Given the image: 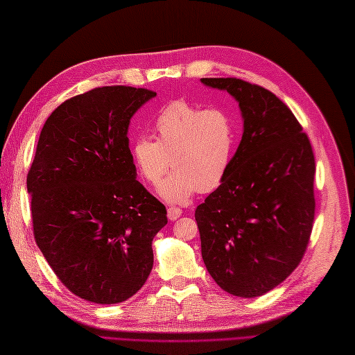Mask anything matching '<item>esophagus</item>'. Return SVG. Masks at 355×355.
<instances>
[{
    "label": "esophagus",
    "mask_w": 355,
    "mask_h": 355,
    "mask_svg": "<svg viewBox=\"0 0 355 355\" xmlns=\"http://www.w3.org/2000/svg\"><path fill=\"white\" fill-rule=\"evenodd\" d=\"M180 216H182V209H178V207H168L167 209V218L170 220H176Z\"/></svg>",
    "instance_id": "1"
}]
</instances>
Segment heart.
<instances>
[{
	"instance_id": "obj_1",
	"label": "heart",
	"mask_w": 355,
	"mask_h": 355,
	"mask_svg": "<svg viewBox=\"0 0 355 355\" xmlns=\"http://www.w3.org/2000/svg\"><path fill=\"white\" fill-rule=\"evenodd\" d=\"M153 128L155 141L137 137L130 153L139 173L153 185L170 164L175 168L158 187L166 201L184 204L197 191L210 192L220 185L235 145V127L227 111L175 101L159 110Z\"/></svg>"
}]
</instances>
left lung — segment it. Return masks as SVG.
Wrapping results in <instances>:
<instances>
[{"label":"left lung","instance_id":"obj_1","mask_svg":"<svg viewBox=\"0 0 355 355\" xmlns=\"http://www.w3.org/2000/svg\"><path fill=\"white\" fill-rule=\"evenodd\" d=\"M239 102L243 137L220 185L196 210L201 256L220 288L262 296L302 261L313 230L315 159L293 112L239 78H201Z\"/></svg>","mask_w":355,"mask_h":355}]
</instances>
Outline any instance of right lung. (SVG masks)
Wrapping results in <instances>:
<instances>
[{"label": "right lung", "instance_id": "add662e5", "mask_svg": "<svg viewBox=\"0 0 355 355\" xmlns=\"http://www.w3.org/2000/svg\"><path fill=\"white\" fill-rule=\"evenodd\" d=\"M157 93L111 85L63 102L42 127L26 185L37 245L73 295L124 302L154 265L166 207L136 179L128 125Z\"/></svg>", "mask_w": 355, "mask_h": 355}]
</instances>
